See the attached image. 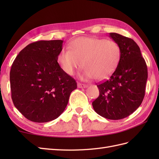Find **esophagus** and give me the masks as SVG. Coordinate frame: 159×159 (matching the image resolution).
Wrapping results in <instances>:
<instances>
[{"label":"esophagus","mask_w":159,"mask_h":159,"mask_svg":"<svg viewBox=\"0 0 159 159\" xmlns=\"http://www.w3.org/2000/svg\"><path fill=\"white\" fill-rule=\"evenodd\" d=\"M77 86H78V87H79V88H86V87H87V85L80 83L77 84Z\"/></svg>","instance_id":"esophagus-1"}]
</instances>
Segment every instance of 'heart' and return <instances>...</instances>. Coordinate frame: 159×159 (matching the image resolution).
<instances>
[{
  "instance_id": "obj_1",
  "label": "heart",
  "mask_w": 159,
  "mask_h": 159,
  "mask_svg": "<svg viewBox=\"0 0 159 159\" xmlns=\"http://www.w3.org/2000/svg\"><path fill=\"white\" fill-rule=\"evenodd\" d=\"M121 57L119 43L113 40L102 38H79L63 49L57 57L62 70L73 75L81 66L84 79L103 80L116 70Z\"/></svg>"
}]
</instances>
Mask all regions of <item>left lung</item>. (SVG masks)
Returning <instances> with one entry per match:
<instances>
[{
  "mask_svg": "<svg viewBox=\"0 0 159 159\" xmlns=\"http://www.w3.org/2000/svg\"><path fill=\"white\" fill-rule=\"evenodd\" d=\"M119 43L121 57L111 76L97 85L100 95L92 102L94 111L109 120L129 116L141 105L145 96L148 68L139 46L133 39L110 33Z\"/></svg>",
  "mask_w": 159,
  "mask_h": 159,
  "instance_id": "1",
  "label": "left lung"
}]
</instances>
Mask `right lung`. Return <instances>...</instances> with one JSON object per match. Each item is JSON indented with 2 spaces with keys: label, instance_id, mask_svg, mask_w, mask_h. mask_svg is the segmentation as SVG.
<instances>
[{
  "label": "right lung",
  "instance_id": "obj_1",
  "mask_svg": "<svg viewBox=\"0 0 159 159\" xmlns=\"http://www.w3.org/2000/svg\"><path fill=\"white\" fill-rule=\"evenodd\" d=\"M63 40L30 43L16 57L10 71L13 104L34 122L55 120L65 110L77 84L62 70L57 57Z\"/></svg>",
  "mask_w": 159,
  "mask_h": 159
}]
</instances>
